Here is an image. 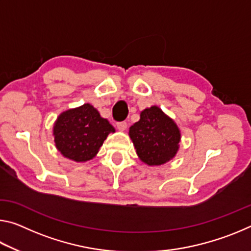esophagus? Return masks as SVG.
Wrapping results in <instances>:
<instances>
[{
	"label": "esophagus",
	"instance_id": "34e87169",
	"mask_svg": "<svg viewBox=\"0 0 251 251\" xmlns=\"http://www.w3.org/2000/svg\"><path fill=\"white\" fill-rule=\"evenodd\" d=\"M117 126V129L121 130V131H124L127 128V123L126 122H120L116 124Z\"/></svg>",
	"mask_w": 251,
	"mask_h": 251
}]
</instances>
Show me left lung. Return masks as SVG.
<instances>
[{
	"mask_svg": "<svg viewBox=\"0 0 251 251\" xmlns=\"http://www.w3.org/2000/svg\"><path fill=\"white\" fill-rule=\"evenodd\" d=\"M139 116L128 131L138 158L148 166L168 163L179 150V127L156 105L142 110Z\"/></svg>",
	"mask_w": 251,
	"mask_h": 251,
	"instance_id": "left-lung-1",
	"label": "left lung"
}]
</instances>
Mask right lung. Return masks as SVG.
<instances>
[{"label":"right lung","mask_w":251,"mask_h":251,"mask_svg":"<svg viewBox=\"0 0 251 251\" xmlns=\"http://www.w3.org/2000/svg\"><path fill=\"white\" fill-rule=\"evenodd\" d=\"M110 133L115 128L88 103L61 113L53 126L56 150L76 163L94 158Z\"/></svg>","instance_id":"right-lung-1"}]
</instances>
